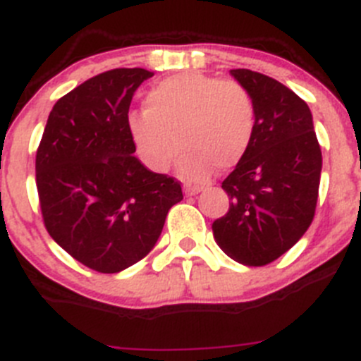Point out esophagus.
Returning <instances> with one entry per match:
<instances>
[{"label":"esophagus","mask_w":361,"mask_h":361,"mask_svg":"<svg viewBox=\"0 0 361 361\" xmlns=\"http://www.w3.org/2000/svg\"><path fill=\"white\" fill-rule=\"evenodd\" d=\"M201 190H202L201 187H192V185H185L183 187L185 195H188V197H192V195H197Z\"/></svg>","instance_id":"esophagus-1"}]
</instances>
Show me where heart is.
Returning <instances> with one entry per match:
<instances>
[{"label":"heart","mask_w":361,"mask_h":361,"mask_svg":"<svg viewBox=\"0 0 361 361\" xmlns=\"http://www.w3.org/2000/svg\"><path fill=\"white\" fill-rule=\"evenodd\" d=\"M147 111L130 113L129 136L152 171L169 167L183 145L178 169L187 180L204 181L214 167H234L248 152L255 133V104L234 80L204 73H180L157 83L145 97Z\"/></svg>","instance_id":"1"}]
</instances>
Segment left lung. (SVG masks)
Listing matches in <instances>:
<instances>
[{
  "label": "left lung",
  "instance_id": "left-lung-1",
  "mask_svg": "<svg viewBox=\"0 0 361 361\" xmlns=\"http://www.w3.org/2000/svg\"><path fill=\"white\" fill-rule=\"evenodd\" d=\"M231 75L253 99L255 133L221 183L231 207L213 221V235L232 260L260 267L286 253L311 225L322 150L311 110L293 90L251 69Z\"/></svg>",
  "mask_w": 361,
  "mask_h": 361
}]
</instances>
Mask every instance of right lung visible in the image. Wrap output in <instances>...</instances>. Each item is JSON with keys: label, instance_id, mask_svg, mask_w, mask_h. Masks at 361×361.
Listing matches in <instances>:
<instances>
[{"label": "right lung", "instance_id": "obj_1", "mask_svg": "<svg viewBox=\"0 0 361 361\" xmlns=\"http://www.w3.org/2000/svg\"><path fill=\"white\" fill-rule=\"evenodd\" d=\"M154 73L118 68L54 104L36 152V188L50 238L92 271L115 274L147 257L181 185L134 157V92Z\"/></svg>", "mask_w": 361, "mask_h": 361}]
</instances>
